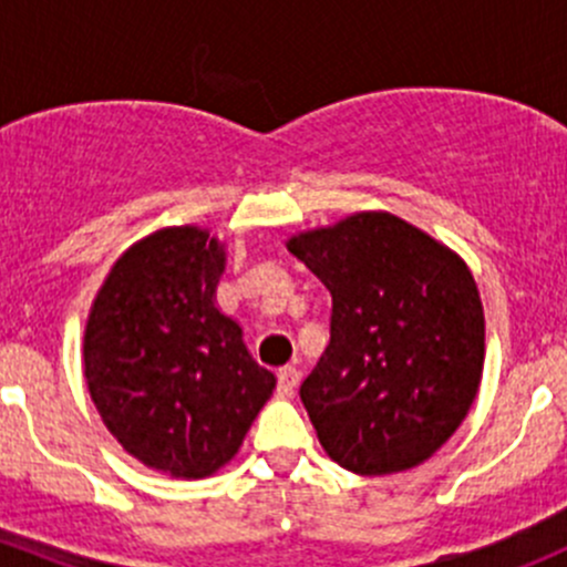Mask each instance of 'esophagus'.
Returning a JSON list of instances; mask_svg holds the SVG:
<instances>
[{"label": "esophagus", "instance_id": "1", "mask_svg": "<svg viewBox=\"0 0 567 567\" xmlns=\"http://www.w3.org/2000/svg\"><path fill=\"white\" fill-rule=\"evenodd\" d=\"M299 370L296 368H282L277 375V394L279 398H293L296 386H299Z\"/></svg>", "mask_w": 567, "mask_h": 567}]
</instances>
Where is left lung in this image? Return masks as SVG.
<instances>
[{"label": "left lung", "mask_w": 567, "mask_h": 567, "mask_svg": "<svg viewBox=\"0 0 567 567\" xmlns=\"http://www.w3.org/2000/svg\"><path fill=\"white\" fill-rule=\"evenodd\" d=\"M285 247L331 293V340L301 384L320 447L368 477L425 463L483 379V301L463 257L386 210L296 233Z\"/></svg>", "instance_id": "left-lung-1"}]
</instances>
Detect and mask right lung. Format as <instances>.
<instances>
[{
  "label": "right lung",
  "mask_w": 567,
  "mask_h": 567,
  "mask_svg": "<svg viewBox=\"0 0 567 567\" xmlns=\"http://www.w3.org/2000/svg\"><path fill=\"white\" fill-rule=\"evenodd\" d=\"M225 244L164 227L109 268L84 323L82 364L101 420L128 455L181 480L236 458L277 379L216 307Z\"/></svg>",
  "instance_id": "right-lung-1"
}]
</instances>
